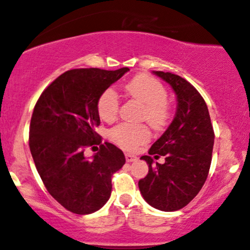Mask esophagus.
I'll return each instance as SVG.
<instances>
[{"mask_svg": "<svg viewBox=\"0 0 250 250\" xmlns=\"http://www.w3.org/2000/svg\"><path fill=\"white\" fill-rule=\"evenodd\" d=\"M125 161H127V162H133V161H136V159H137V157L135 156V155L130 154V153H125Z\"/></svg>", "mask_w": 250, "mask_h": 250, "instance_id": "esophagus-1", "label": "esophagus"}]
</instances>
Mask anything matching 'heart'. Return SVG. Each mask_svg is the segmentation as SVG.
<instances>
[{"label": "heart", "mask_w": 250, "mask_h": 250, "mask_svg": "<svg viewBox=\"0 0 250 250\" xmlns=\"http://www.w3.org/2000/svg\"><path fill=\"white\" fill-rule=\"evenodd\" d=\"M125 93L131 99L145 105L142 119L154 128H162L170 119V105L167 101V89L159 80L149 75H137L127 83ZM120 99L113 89H107L101 94L97 101V111L104 121H113L119 114ZM114 142L125 149H134L150 139V131L147 125H133L120 123L110 130Z\"/></svg>", "instance_id": "heart-1"}]
</instances>
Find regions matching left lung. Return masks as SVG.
<instances>
[{
    "label": "left lung",
    "instance_id": "left-lung-1",
    "mask_svg": "<svg viewBox=\"0 0 250 250\" xmlns=\"http://www.w3.org/2000/svg\"><path fill=\"white\" fill-rule=\"evenodd\" d=\"M171 85L177 97V110L167 130L141 159L148 174L139 188L151 207L174 211L186 207L199 194L207 180L214 146V129L205 100L187 80L171 73L155 71ZM151 156L166 157L153 165Z\"/></svg>",
    "mask_w": 250,
    "mask_h": 250
}]
</instances>
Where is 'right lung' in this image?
Segmentation results:
<instances>
[{"instance_id": "right-lung-1", "label": "right lung", "mask_w": 250, "mask_h": 250, "mask_svg": "<svg viewBox=\"0 0 250 250\" xmlns=\"http://www.w3.org/2000/svg\"><path fill=\"white\" fill-rule=\"evenodd\" d=\"M129 68H80L63 73L43 90L34 107L29 148L48 193L74 214L99 210L111 194V176L125 165L121 149L95 131L97 101ZM100 145L91 160L85 147Z\"/></svg>"}]
</instances>
